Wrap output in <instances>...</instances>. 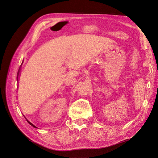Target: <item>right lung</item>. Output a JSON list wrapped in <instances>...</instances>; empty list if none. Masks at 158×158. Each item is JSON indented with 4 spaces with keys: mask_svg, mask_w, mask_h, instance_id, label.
I'll use <instances>...</instances> for the list:
<instances>
[{
    "mask_svg": "<svg viewBox=\"0 0 158 158\" xmlns=\"http://www.w3.org/2000/svg\"><path fill=\"white\" fill-rule=\"evenodd\" d=\"M19 72H20V70H19V72H18V74H19ZM27 121H28V123H29L31 125H32V126H33V127H35V125L33 124V123H31V122L30 121H28V120H27Z\"/></svg>",
    "mask_w": 158,
    "mask_h": 158,
    "instance_id": "1",
    "label": "right lung"
}]
</instances>
